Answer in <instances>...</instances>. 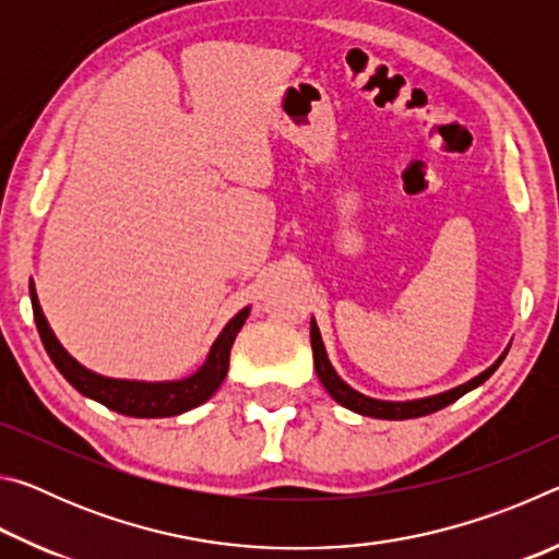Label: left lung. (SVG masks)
<instances>
[{"mask_svg":"<svg viewBox=\"0 0 559 559\" xmlns=\"http://www.w3.org/2000/svg\"><path fill=\"white\" fill-rule=\"evenodd\" d=\"M310 345H313V362H316L318 380L323 382L328 394L333 396L337 404L347 406L349 412H357L362 416H374V419H414V416H427L431 412H439V409H443V406H449L451 402H456L459 396H463L471 390H476L478 384H484L488 377L498 370V365L503 362V357H506L503 355L496 365H490L486 372L473 377L471 382L456 386V390H449L443 394L427 396V400H416V402H382V400H372V396L355 392L353 386H347L343 380H340L337 372L333 370V365H330L316 320H310Z\"/></svg>","mask_w":559,"mask_h":559,"instance_id":"left-lung-1","label":"left lung"}]
</instances>
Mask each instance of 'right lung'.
Here are the masks:
<instances>
[{
	"label": "right lung",
	"mask_w": 559,
	"mask_h": 559,
	"mask_svg": "<svg viewBox=\"0 0 559 559\" xmlns=\"http://www.w3.org/2000/svg\"><path fill=\"white\" fill-rule=\"evenodd\" d=\"M29 293H32L36 330H39L44 349L49 353L56 370H59L83 396H91V400L100 402L112 412L126 414V416H140V419L175 416L187 409H194V406H200L210 400V396L219 390V384L224 382L226 370H229V353H231L236 333H239L246 316H249V308H243L229 320V323H226L219 337H216V343L212 345L206 362L192 377H185V380H177V382H128V380H110V377H100L75 362V359L59 345V340L53 337L49 323H46L39 298H36L34 283H29Z\"/></svg>",
	"instance_id": "right-lung-1"
}]
</instances>
